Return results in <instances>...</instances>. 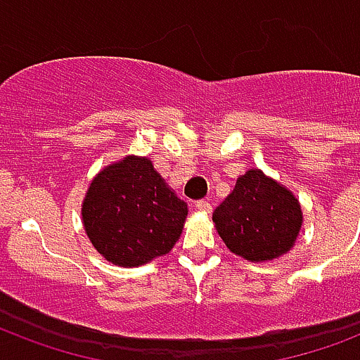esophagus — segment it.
<instances>
[{"label":"esophagus","mask_w":360,"mask_h":360,"mask_svg":"<svg viewBox=\"0 0 360 360\" xmlns=\"http://www.w3.org/2000/svg\"><path fill=\"white\" fill-rule=\"evenodd\" d=\"M196 209H198V211H200V213L209 214V213H211V209H213V207H211V203L203 202V200H202V202L196 203Z\"/></svg>","instance_id":"obj_1"}]
</instances>
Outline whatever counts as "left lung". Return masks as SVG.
I'll return each mask as SVG.
<instances>
[{
  "instance_id": "8db88e82",
  "label": "left lung",
  "mask_w": 360,
  "mask_h": 360,
  "mask_svg": "<svg viewBox=\"0 0 360 360\" xmlns=\"http://www.w3.org/2000/svg\"><path fill=\"white\" fill-rule=\"evenodd\" d=\"M213 220L233 254L248 262H269L295 245L302 211L284 185L262 169H248L237 179L230 196L214 209Z\"/></svg>"
}]
</instances>
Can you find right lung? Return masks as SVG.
Wrapping results in <instances>:
<instances>
[{"label":"right lung","instance_id":"obj_1","mask_svg":"<svg viewBox=\"0 0 360 360\" xmlns=\"http://www.w3.org/2000/svg\"><path fill=\"white\" fill-rule=\"evenodd\" d=\"M186 203L147 157H124L91 181L82 203L84 230L108 262L138 267L168 254L179 240Z\"/></svg>","mask_w":360,"mask_h":360}]
</instances>
